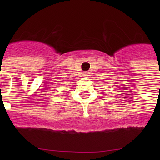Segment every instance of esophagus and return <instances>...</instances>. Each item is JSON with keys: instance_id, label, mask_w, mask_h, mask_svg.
I'll return each mask as SVG.
<instances>
[{"instance_id": "obj_1", "label": "esophagus", "mask_w": 160, "mask_h": 160, "mask_svg": "<svg viewBox=\"0 0 160 160\" xmlns=\"http://www.w3.org/2000/svg\"><path fill=\"white\" fill-rule=\"evenodd\" d=\"M83 77H88L90 76V72H88V71H86V72H83Z\"/></svg>"}]
</instances>
